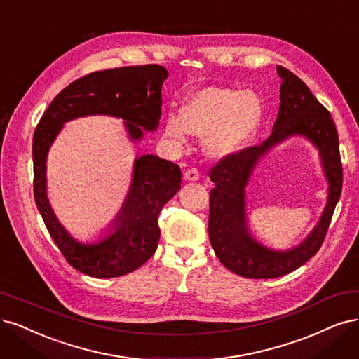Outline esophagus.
Wrapping results in <instances>:
<instances>
[{
  "label": "esophagus",
  "instance_id": "esophagus-1",
  "mask_svg": "<svg viewBox=\"0 0 359 359\" xmlns=\"http://www.w3.org/2000/svg\"><path fill=\"white\" fill-rule=\"evenodd\" d=\"M199 178H201V174H199V170H197L196 168H191L189 170H185V174H184V180L185 181H197Z\"/></svg>",
  "mask_w": 359,
  "mask_h": 359
}]
</instances>
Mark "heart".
Listing matches in <instances>:
<instances>
[{
	"instance_id": "obj_1",
	"label": "heart",
	"mask_w": 359,
	"mask_h": 359,
	"mask_svg": "<svg viewBox=\"0 0 359 359\" xmlns=\"http://www.w3.org/2000/svg\"><path fill=\"white\" fill-rule=\"evenodd\" d=\"M263 121V104L254 92L206 88L193 93L182 114H169L165 135L184 142L189 132L208 139V151L222 157L241 151L257 135Z\"/></svg>"
}]
</instances>
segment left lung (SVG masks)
I'll return each mask as SVG.
<instances>
[{
	"mask_svg": "<svg viewBox=\"0 0 359 359\" xmlns=\"http://www.w3.org/2000/svg\"><path fill=\"white\" fill-rule=\"evenodd\" d=\"M276 71L282 79L280 105L270 137L262 145L248 147L224 157L211 169L215 187L209 199V241L222 266L251 279L287 275L319 251L343 184L339 137L331 114L295 74L280 65ZM292 136H303L316 145L329 182V196L318 224L308 238L294 249L278 252L252 236L245 218L244 189L259 160L271 147Z\"/></svg>",
	"mask_w": 359,
	"mask_h": 359,
	"instance_id": "obj_1",
	"label": "left lung"
}]
</instances>
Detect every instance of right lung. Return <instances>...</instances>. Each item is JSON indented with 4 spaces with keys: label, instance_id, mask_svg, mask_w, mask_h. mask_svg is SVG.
Instances as JSON below:
<instances>
[{
    "label": "right lung",
    "instance_id": "1",
    "mask_svg": "<svg viewBox=\"0 0 359 359\" xmlns=\"http://www.w3.org/2000/svg\"><path fill=\"white\" fill-rule=\"evenodd\" d=\"M168 71L160 65L125 67L88 74L62 90L48 105L32 142L34 197L52 239L67 262L84 275L117 278L141 267L157 248L158 214L181 189V169L154 154L135 158L130 189L120 212L92 243L74 239L60 224L47 197V154L69 120L111 116L125 120L130 141L157 130L162 116V86Z\"/></svg>",
    "mask_w": 359,
    "mask_h": 359
}]
</instances>
